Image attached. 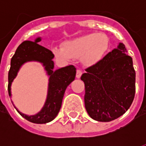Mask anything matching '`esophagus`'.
I'll use <instances>...</instances> for the list:
<instances>
[{
	"mask_svg": "<svg viewBox=\"0 0 146 146\" xmlns=\"http://www.w3.org/2000/svg\"><path fill=\"white\" fill-rule=\"evenodd\" d=\"M81 75H82V72H81V70H76V78H80V77L81 76Z\"/></svg>",
	"mask_w": 146,
	"mask_h": 146,
	"instance_id": "esophagus-1",
	"label": "esophagus"
}]
</instances>
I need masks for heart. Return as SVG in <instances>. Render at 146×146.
I'll list each match as a JSON object with an SVG mask.
<instances>
[{"label": "heart", "instance_id": "obj_1", "mask_svg": "<svg viewBox=\"0 0 146 146\" xmlns=\"http://www.w3.org/2000/svg\"><path fill=\"white\" fill-rule=\"evenodd\" d=\"M110 40L105 33H88L66 42L62 48L53 49L55 57L62 61L81 59L85 66L95 65L107 52Z\"/></svg>", "mask_w": 146, "mask_h": 146}]
</instances>
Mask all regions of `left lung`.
I'll return each instance as SVG.
<instances>
[{"label":"left lung","instance_id":"left-lung-1","mask_svg":"<svg viewBox=\"0 0 146 146\" xmlns=\"http://www.w3.org/2000/svg\"><path fill=\"white\" fill-rule=\"evenodd\" d=\"M85 71L80 79L84 83V104L89 116L110 122L124 114L135 95V71L124 44L119 43Z\"/></svg>","mask_w":146,"mask_h":146}]
</instances>
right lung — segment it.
<instances>
[{
	"label": "right lung",
	"mask_w": 146,
	"mask_h": 146,
	"mask_svg": "<svg viewBox=\"0 0 146 146\" xmlns=\"http://www.w3.org/2000/svg\"><path fill=\"white\" fill-rule=\"evenodd\" d=\"M40 38L35 41L26 40L21 44L15 51L11 60V67L8 72V94L11 95V84L20 66L27 61H38L44 66L46 71L50 76L48 92L44 106L41 111L34 116H27L21 113L16 109L18 113L25 119L34 123H46L53 120L57 116L62 106L66 89L70 83L73 81L76 76V68L74 66L61 68L54 71V54L48 48L37 44Z\"/></svg>",
	"instance_id": "obj_1"
}]
</instances>
